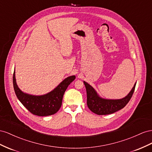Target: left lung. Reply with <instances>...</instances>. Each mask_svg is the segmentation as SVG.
<instances>
[{
	"mask_svg": "<svg viewBox=\"0 0 152 152\" xmlns=\"http://www.w3.org/2000/svg\"><path fill=\"white\" fill-rule=\"evenodd\" d=\"M87 95V106L90 110L98 115L113 113L122 109L131 99L134 92L136 82L132 90L125 97L120 99H104L99 95L92 86L83 81Z\"/></svg>",
	"mask_w": 152,
	"mask_h": 152,
	"instance_id": "1",
	"label": "left lung"
}]
</instances>
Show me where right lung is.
Masks as SVG:
<instances>
[{"mask_svg":"<svg viewBox=\"0 0 152 152\" xmlns=\"http://www.w3.org/2000/svg\"><path fill=\"white\" fill-rule=\"evenodd\" d=\"M75 78V75L69 76L51 92L41 95H34L22 92L16 83L15 70L12 81L16 97L21 103L31 113L37 116H46L53 115L59 110L62 106L65 91Z\"/></svg>","mask_w":152,"mask_h":152,"instance_id":"1","label":"right lung"}]
</instances>
